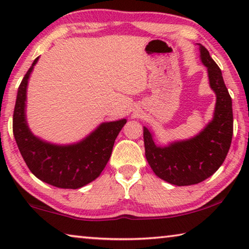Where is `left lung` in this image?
I'll use <instances>...</instances> for the list:
<instances>
[{
  "label": "left lung",
  "instance_id": "1",
  "mask_svg": "<svg viewBox=\"0 0 249 249\" xmlns=\"http://www.w3.org/2000/svg\"><path fill=\"white\" fill-rule=\"evenodd\" d=\"M200 53L208 68L210 86L216 94L213 121L197 136L168 147L156 146L144 127L145 155L151 169L160 179L179 187L200 183L212 176L224 162L233 137L231 98L221 69L204 46L200 45Z\"/></svg>",
  "mask_w": 249,
  "mask_h": 249
}]
</instances>
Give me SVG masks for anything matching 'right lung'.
<instances>
[{"instance_id": "obj_1", "label": "right lung", "mask_w": 249, "mask_h": 249, "mask_svg": "<svg viewBox=\"0 0 249 249\" xmlns=\"http://www.w3.org/2000/svg\"><path fill=\"white\" fill-rule=\"evenodd\" d=\"M38 58L19 84L13 114V133L20 155L32 174L61 189H79L100 176L111 157L117 135L126 120L101 124L86 140L74 145L57 146L31 133L25 120L28 78Z\"/></svg>"}]
</instances>
